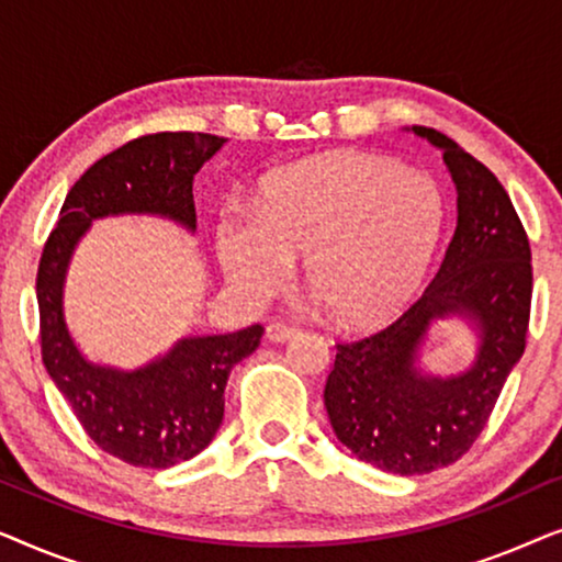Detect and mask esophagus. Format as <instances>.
<instances>
[{
	"mask_svg": "<svg viewBox=\"0 0 562 562\" xmlns=\"http://www.w3.org/2000/svg\"><path fill=\"white\" fill-rule=\"evenodd\" d=\"M294 335H296V327H291V325H286V322H281V319H276V322H271V325L266 327V337L271 342H286Z\"/></svg>",
	"mask_w": 562,
	"mask_h": 562,
	"instance_id": "34e87169",
	"label": "esophagus"
}]
</instances>
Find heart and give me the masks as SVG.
I'll return each mask as SVG.
<instances>
[{
  "label": "heart",
  "instance_id": "heart-1",
  "mask_svg": "<svg viewBox=\"0 0 562 562\" xmlns=\"http://www.w3.org/2000/svg\"><path fill=\"white\" fill-rule=\"evenodd\" d=\"M448 227L432 176L373 153L299 160L260 183L256 210L225 212L214 227L220 266L256 299L306 256L310 289L342 325L371 327L414 296Z\"/></svg>",
  "mask_w": 562,
  "mask_h": 562
}]
</instances>
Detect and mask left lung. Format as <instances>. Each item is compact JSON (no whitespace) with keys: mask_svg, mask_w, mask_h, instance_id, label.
I'll return each instance as SVG.
<instances>
[{"mask_svg":"<svg viewBox=\"0 0 562 562\" xmlns=\"http://www.w3.org/2000/svg\"><path fill=\"white\" fill-rule=\"evenodd\" d=\"M442 150L458 191L456 235L432 283L381 333L337 345L325 406L337 440L396 475L456 463L486 427L525 352L532 252L506 189L481 160L432 127H412ZM460 316L476 333L474 363L452 376L422 372L428 327Z\"/></svg>","mask_w":562,"mask_h":562,"instance_id":"1","label":"left lung"}]
</instances>
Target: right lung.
I'll return each mask as SVG.
<instances>
[{
    "label": "right lung",
    "instance_id": "obj_1",
    "mask_svg": "<svg viewBox=\"0 0 562 562\" xmlns=\"http://www.w3.org/2000/svg\"><path fill=\"white\" fill-rule=\"evenodd\" d=\"M227 140L206 133H156L99 158L68 191L37 266L43 366L87 435L137 468H171L214 440L233 368L260 345L263 327L189 335L135 371L91 363L68 333L66 273L91 222L153 214L196 229L191 183Z\"/></svg>",
    "mask_w": 562,
    "mask_h": 562
}]
</instances>
